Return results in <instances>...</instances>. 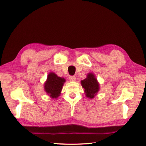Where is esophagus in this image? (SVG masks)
<instances>
[{"mask_svg":"<svg viewBox=\"0 0 146 146\" xmlns=\"http://www.w3.org/2000/svg\"><path fill=\"white\" fill-rule=\"evenodd\" d=\"M68 78H69V80L70 82H74V81H75L76 77H75V76H70Z\"/></svg>","mask_w":146,"mask_h":146,"instance_id":"esophagus-1","label":"esophagus"}]
</instances>
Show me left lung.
I'll list each match as a JSON object with an SVG mask.
<instances>
[{
  "label": "left lung",
  "mask_w": 146,
  "mask_h": 146,
  "mask_svg": "<svg viewBox=\"0 0 146 146\" xmlns=\"http://www.w3.org/2000/svg\"><path fill=\"white\" fill-rule=\"evenodd\" d=\"M81 85L84 88L85 96L90 99L94 98L100 90V84L93 73H88L86 78L81 81Z\"/></svg>",
  "instance_id": "1"
}]
</instances>
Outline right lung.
Listing matches in <instances>:
<instances>
[{
	"instance_id": "obj_1",
	"label": "right lung",
	"mask_w": 146,
	"mask_h": 146,
	"mask_svg": "<svg viewBox=\"0 0 146 146\" xmlns=\"http://www.w3.org/2000/svg\"><path fill=\"white\" fill-rule=\"evenodd\" d=\"M66 80L58 76L53 72H50L44 84V89L49 97L56 99L60 96L63 86Z\"/></svg>"
}]
</instances>
